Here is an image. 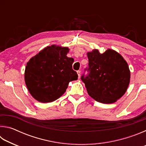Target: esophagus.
<instances>
[{
	"label": "esophagus",
	"instance_id": "34e87169",
	"mask_svg": "<svg viewBox=\"0 0 146 146\" xmlns=\"http://www.w3.org/2000/svg\"><path fill=\"white\" fill-rule=\"evenodd\" d=\"M76 72H77V74H78V78H80V74H81V72H80V71H76Z\"/></svg>",
	"mask_w": 146,
	"mask_h": 146
}]
</instances>
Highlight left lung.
<instances>
[{
    "instance_id": "8db88e82",
    "label": "left lung",
    "mask_w": 146,
    "mask_h": 146,
    "mask_svg": "<svg viewBox=\"0 0 146 146\" xmlns=\"http://www.w3.org/2000/svg\"><path fill=\"white\" fill-rule=\"evenodd\" d=\"M88 67L81 80L89 95L103 104L115 102L126 91L130 81L127 63L119 53L109 49L100 54L95 49L88 53Z\"/></svg>"
}]
</instances>
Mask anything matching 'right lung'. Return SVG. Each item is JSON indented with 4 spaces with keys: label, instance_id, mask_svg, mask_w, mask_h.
<instances>
[{
    "label": "right lung",
    "instance_id": "1",
    "mask_svg": "<svg viewBox=\"0 0 146 146\" xmlns=\"http://www.w3.org/2000/svg\"><path fill=\"white\" fill-rule=\"evenodd\" d=\"M68 48L48 46L27 63L24 78L29 93L36 100L51 102L65 93L70 81L78 79L72 68Z\"/></svg>",
    "mask_w": 146,
    "mask_h": 146
}]
</instances>
